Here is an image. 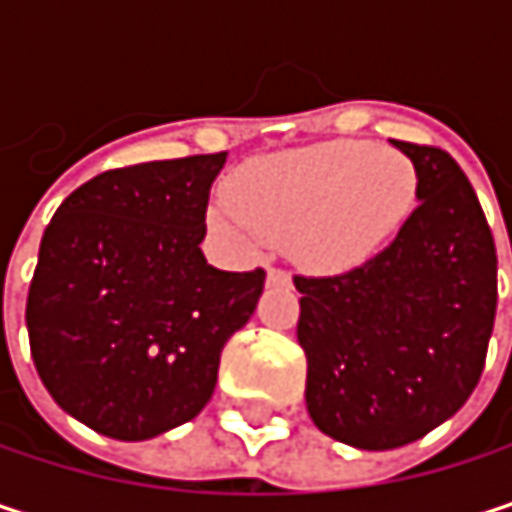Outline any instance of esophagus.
<instances>
[{"label":"esophagus","mask_w":512,"mask_h":512,"mask_svg":"<svg viewBox=\"0 0 512 512\" xmlns=\"http://www.w3.org/2000/svg\"><path fill=\"white\" fill-rule=\"evenodd\" d=\"M266 281H269L272 287H290V272L269 266V272H266Z\"/></svg>","instance_id":"34e87169"}]
</instances>
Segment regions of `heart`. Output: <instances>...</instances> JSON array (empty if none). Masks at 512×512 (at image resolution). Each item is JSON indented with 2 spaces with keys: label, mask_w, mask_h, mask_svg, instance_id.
<instances>
[{
  "label": "heart",
  "mask_w": 512,
  "mask_h": 512,
  "mask_svg": "<svg viewBox=\"0 0 512 512\" xmlns=\"http://www.w3.org/2000/svg\"><path fill=\"white\" fill-rule=\"evenodd\" d=\"M210 225L237 243H287L311 269L344 272L376 257L418 201L415 162L370 142H323L257 156L231 180Z\"/></svg>",
  "instance_id": "1"
}]
</instances>
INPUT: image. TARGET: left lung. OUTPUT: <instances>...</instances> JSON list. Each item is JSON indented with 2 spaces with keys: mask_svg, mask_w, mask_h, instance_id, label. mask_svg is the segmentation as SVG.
<instances>
[{
  "mask_svg": "<svg viewBox=\"0 0 512 512\" xmlns=\"http://www.w3.org/2000/svg\"><path fill=\"white\" fill-rule=\"evenodd\" d=\"M394 145L421 201L394 243L341 275H293L311 421L361 451L403 448L460 412L498 305L495 240L460 162Z\"/></svg>",
  "mask_w": 512,
  "mask_h": 512,
  "instance_id": "8db88e82",
  "label": "left lung"
}]
</instances>
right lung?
<instances>
[{
    "instance_id": "add662e5",
    "label": "right lung",
    "mask_w": 512,
    "mask_h": 512,
    "mask_svg": "<svg viewBox=\"0 0 512 512\" xmlns=\"http://www.w3.org/2000/svg\"><path fill=\"white\" fill-rule=\"evenodd\" d=\"M228 154L109 168L44 231L26 299L29 347L52 400L85 427L142 442L213 397L228 338L266 272L207 263V201Z\"/></svg>"
}]
</instances>
